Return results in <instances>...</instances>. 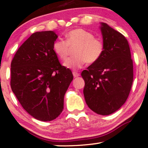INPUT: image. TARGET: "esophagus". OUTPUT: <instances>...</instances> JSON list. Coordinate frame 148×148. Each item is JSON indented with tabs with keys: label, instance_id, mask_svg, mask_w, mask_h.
Wrapping results in <instances>:
<instances>
[{
	"label": "esophagus",
	"instance_id": "1",
	"mask_svg": "<svg viewBox=\"0 0 148 148\" xmlns=\"http://www.w3.org/2000/svg\"><path fill=\"white\" fill-rule=\"evenodd\" d=\"M72 74H73V76H74V77H75V78H76V77H78V76H80V73H78V72H72Z\"/></svg>",
	"mask_w": 148,
	"mask_h": 148
}]
</instances>
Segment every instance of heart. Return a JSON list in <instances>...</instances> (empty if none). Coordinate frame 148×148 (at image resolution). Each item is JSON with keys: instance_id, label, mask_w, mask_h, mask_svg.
<instances>
[{"instance_id": "heart-1", "label": "heart", "mask_w": 148, "mask_h": 148, "mask_svg": "<svg viewBox=\"0 0 148 148\" xmlns=\"http://www.w3.org/2000/svg\"><path fill=\"white\" fill-rule=\"evenodd\" d=\"M76 46L74 56L65 62L64 66L69 69L82 68L86 62L92 64L102 57L105 51L103 41L94 36L93 33L84 29H75L66 34V41L58 39L53 45V49L62 61L68 59L70 47Z\"/></svg>"}]
</instances>
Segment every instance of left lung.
<instances>
[{"label": "left lung", "instance_id": "1", "mask_svg": "<svg viewBox=\"0 0 148 148\" xmlns=\"http://www.w3.org/2000/svg\"><path fill=\"white\" fill-rule=\"evenodd\" d=\"M105 51L97 62L82 71L83 90L88 107L95 113L108 115L125 103L134 80L130 45L123 35L101 23Z\"/></svg>", "mask_w": 148, "mask_h": 148}]
</instances>
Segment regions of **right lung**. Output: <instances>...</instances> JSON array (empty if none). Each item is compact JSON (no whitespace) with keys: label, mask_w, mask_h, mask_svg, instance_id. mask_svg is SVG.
<instances>
[{"label":"right lung","mask_w":148,"mask_h":148,"mask_svg":"<svg viewBox=\"0 0 148 148\" xmlns=\"http://www.w3.org/2000/svg\"><path fill=\"white\" fill-rule=\"evenodd\" d=\"M53 31L35 32L18 49L11 62V86L23 108L33 117L50 121L64 109V98L73 80L62 66L53 45Z\"/></svg>","instance_id":"right-lung-1"}]
</instances>
